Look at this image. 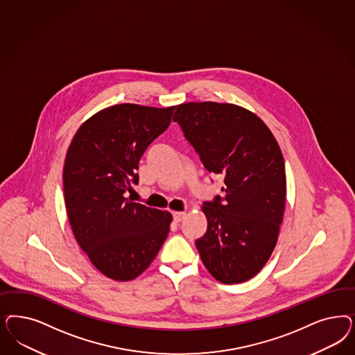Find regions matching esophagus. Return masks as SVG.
Listing matches in <instances>:
<instances>
[{"instance_id": "esophagus-1", "label": "esophagus", "mask_w": 355, "mask_h": 355, "mask_svg": "<svg viewBox=\"0 0 355 355\" xmlns=\"http://www.w3.org/2000/svg\"><path fill=\"white\" fill-rule=\"evenodd\" d=\"M172 217H173V220H175L176 223H179V222H182L183 218L185 217V211H173V213H172Z\"/></svg>"}]
</instances>
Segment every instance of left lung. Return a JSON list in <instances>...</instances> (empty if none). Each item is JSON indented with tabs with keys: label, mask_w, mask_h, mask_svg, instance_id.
I'll list each match as a JSON object with an SVG mask.
<instances>
[{
	"label": "left lung",
	"mask_w": 355,
	"mask_h": 355,
	"mask_svg": "<svg viewBox=\"0 0 355 355\" xmlns=\"http://www.w3.org/2000/svg\"><path fill=\"white\" fill-rule=\"evenodd\" d=\"M173 121L225 183L223 195L202 205L207 229L197 251L219 282H244L263 269L278 239L286 202L281 149L263 120L239 105L180 104Z\"/></svg>",
	"instance_id": "left-lung-1"
}]
</instances>
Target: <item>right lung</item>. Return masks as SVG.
I'll return each instance as SVG.
<instances>
[{
    "mask_svg": "<svg viewBox=\"0 0 355 355\" xmlns=\"http://www.w3.org/2000/svg\"><path fill=\"white\" fill-rule=\"evenodd\" d=\"M173 110L117 104L85 121L69 146L62 172L69 223L92 265L111 279L130 281L145 272L168 235V211L125 195Z\"/></svg>",
    "mask_w": 355,
    "mask_h": 355,
    "instance_id": "add662e5",
    "label": "right lung"
}]
</instances>
